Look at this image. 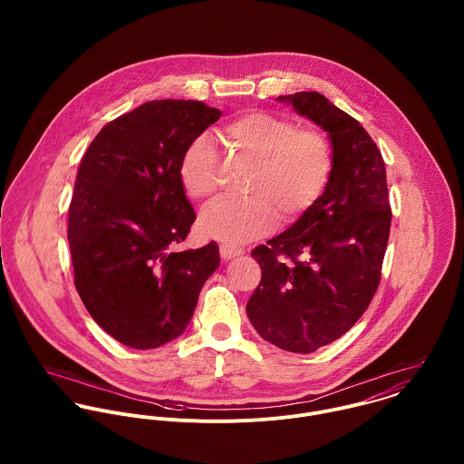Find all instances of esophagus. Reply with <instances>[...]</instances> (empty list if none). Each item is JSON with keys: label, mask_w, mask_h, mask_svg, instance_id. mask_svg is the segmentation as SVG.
Instances as JSON below:
<instances>
[{"label": "esophagus", "mask_w": 464, "mask_h": 464, "mask_svg": "<svg viewBox=\"0 0 464 464\" xmlns=\"http://www.w3.org/2000/svg\"><path fill=\"white\" fill-rule=\"evenodd\" d=\"M219 254L223 261H230L234 257H239L245 254V250L241 246H232V245H221L219 246Z\"/></svg>", "instance_id": "obj_1"}]
</instances>
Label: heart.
Listing matches in <instances>:
<instances>
[{"label":"heart","mask_w":464,"mask_h":464,"mask_svg":"<svg viewBox=\"0 0 464 464\" xmlns=\"http://www.w3.org/2000/svg\"><path fill=\"white\" fill-rule=\"evenodd\" d=\"M227 140L256 160L248 182L252 197L219 199L199 216V230L212 239L243 243L267 234L276 216L287 221L305 214L331 180L334 155L329 139L314 129H298L287 118L254 111L223 127ZM219 155L208 135L184 150L179 179L191 198L207 201L218 188Z\"/></svg>","instance_id":"1"}]
</instances>
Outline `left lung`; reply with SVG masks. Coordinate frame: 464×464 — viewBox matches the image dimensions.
I'll list each match as a JSON object with an SVG mask.
<instances>
[{
    "instance_id": "8db88e82",
    "label": "left lung",
    "mask_w": 464,
    "mask_h": 464,
    "mask_svg": "<svg viewBox=\"0 0 464 464\" xmlns=\"http://www.w3.org/2000/svg\"><path fill=\"white\" fill-rule=\"evenodd\" d=\"M276 102L327 132L334 168L322 198L252 252L263 275L246 314L271 344L311 353L350 331L377 291L392 227L386 166L361 123L324 94Z\"/></svg>"
}]
</instances>
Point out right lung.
Returning a JSON list of instances; mask_svg holds the SVG:
<instances>
[{
    "label": "right lung",
    "instance_id": "right-lung-1",
    "mask_svg": "<svg viewBox=\"0 0 464 464\" xmlns=\"http://www.w3.org/2000/svg\"><path fill=\"white\" fill-rule=\"evenodd\" d=\"M219 118L201 102H146L105 125L80 162L67 223L74 285L92 320L130 348L184 334L219 266L214 241L173 250L197 219L180 157Z\"/></svg>",
    "mask_w": 464,
    "mask_h": 464
}]
</instances>
